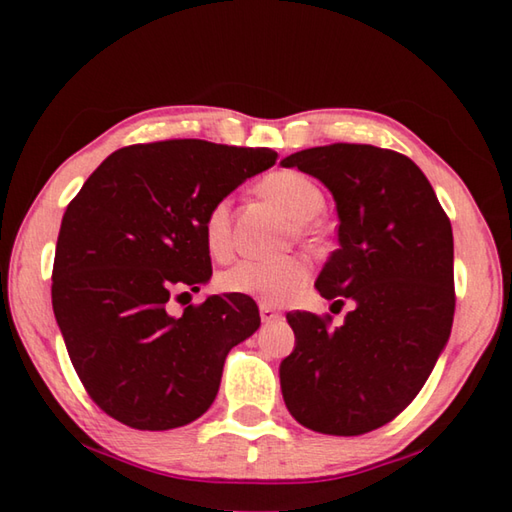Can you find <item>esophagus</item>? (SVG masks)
<instances>
[{
    "label": "esophagus",
    "mask_w": 512,
    "mask_h": 512,
    "mask_svg": "<svg viewBox=\"0 0 512 512\" xmlns=\"http://www.w3.org/2000/svg\"><path fill=\"white\" fill-rule=\"evenodd\" d=\"M259 316H262V323H266V325L277 323V320L282 318L280 311H275L273 307H268V305H262V307H259Z\"/></svg>",
    "instance_id": "obj_1"
}]
</instances>
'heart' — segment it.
<instances>
[{"mask_svg": "<svg viewBox=\"0 0 512 512\" xmlns=\"http://www.w3.org/2000/svg\"><path fill=\"white\" fill-rule=\"evenodd\" d=\"M264 194L282 207L291 219L305 223L323 210V192L309 178L296 171L271 173L262 183ZM205 244L210 253L223 257L230 253V205L219 201L205 216ZM309 280V264L302 257H248L225 271L223 287L241 296L282 305L298 296Z\"/></svg>", "mask_w": 512, "mask_h": 512, "instance_id": "1", "label": "heart"}]
</instances>
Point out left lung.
<instances>
[{"label": "left lung", "instance_id": "1", "mask_svg": "<svg viewBox=\"0 0 512 512\" xmlns=\"http://www.w3.org/2000/svg\"><path fill=\"white\" fill-rule=\"evenodd\" d=\"M332 194L339 248L316 277L348 298L341 327L291 311L296 348L280 363L289 413L329 436L384 427L420 393L452 334V223L418 164L370 144L314 146L284 158Z\"/></svg>", "mask_w": 512, "mask_h": 512}]
</instances>
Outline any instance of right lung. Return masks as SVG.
<instances>
[{
	"label": "right lung",
	"mask_w": 512,
	"mask_h": 512,
	"mask_svg": "<svg viewBox=\"0 0 512 512\" xmlns=\"http://www.w3.org/2000/svg\"><path fill=\"white\" fill-rule=\"evenodd\" d=\"M275 158L203 140L126 146L67 205L51 305L76 375L115 420L164 431L212 406L225 357L257 332L259 309L241 293L207 296L183 316L167 302L210 282V207Z\"/></svg>",
	"instance_id": "1"
}]
</instances>
